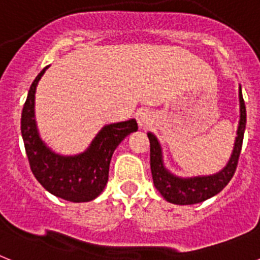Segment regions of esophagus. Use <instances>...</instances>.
Wrapping results in <instances>:
<instances>
[{
    "label": "esophagus",
    "instance_id": "1",
    "mask_svg": "<svg viewBox=\"0 0 260 260\" xmlns=\"http://www.w3.org/2000/svg\"><path fill=\"white\" fill-rule=\"evenodd\" d=\"M137 121L139 127L142 128L150 127V126L152 125V114H151V112H148V110H142V112L138 113Z\"/></svg>",
    "mask_w": 260,
    "mask_h": 260
}]
</instances>
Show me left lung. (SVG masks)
Returning a JSON list of instances; mask_svg holds the SVG:
<instances>
[{"instance_id": "left-lung-1", "label": "left lung", "mask_w": 260, "mask_h": 260, "mask_svg": "<svg viewBox=\"0 0 260 260\" xmlns=\"http://www.w3.org/2000/svg\"><path fill=\"white\" fill-rule=\"evenodd\" d=\"M238 98H240V121H238L237 137L234 141L233 151L226 165L215 174L197 177H178L173 174L164 165L162 148L157 138L152 133H147L151 147L150 160L153 185L164 197L165 201L180 206L201 203L219 194L228 185L237 168L238 157L242 148L243 133L246 127V107L243 102L241 86L238 89Z\"/></svg>"}]
</instances>
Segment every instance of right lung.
<instances>
[{
	"label": "right lung",
	"instance_id": "obj_1",
	"mask_svg": "<svg viewBox=\"0 0 260 260\" xmlns=\"http://www.w3.org/2000/svg\"><path fill=\"white\" fill-rule=\"evenodd\" d=\"M44 68L29 87L20 119V130L29 167L36 180L50 194L74 203L93 201L102 194L109 176L114 150L128 134L137 132L134 118L105 125L86 151L78 155H59L47 146L39 134L35 119V93Z\"/></svg>",
	"mask_w": 260,
	"mask_h": 260
}]
</instances>
